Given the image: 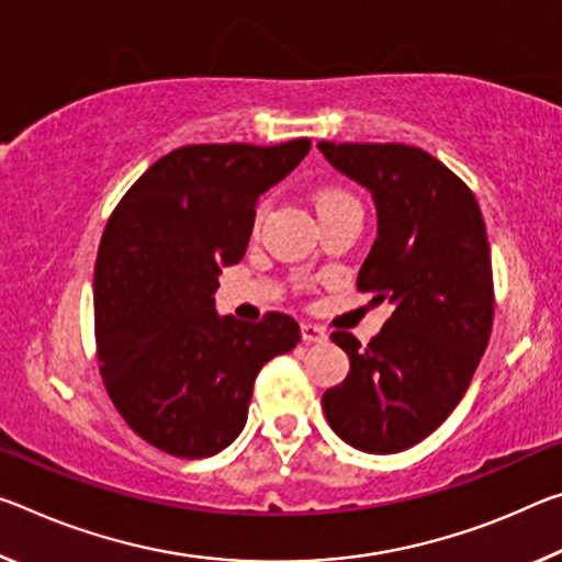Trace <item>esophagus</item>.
Segmentation results:
<instances>
[{
	"instance_id": "1",
	"label": "esophagus",
	"mask_w": 562,
	"mask_h": 562,
	"mask_svg": "<svg viewBox=\"0 0 562 562\" xmlns=\"http://www.w3.org/2000/svg\"><path fill=\"white\" fill-rule=\"evenodd\" d=\"M300 333H302V340L305 342H325L327 340V333L325 327H319L315 323H300Z\"/></svg>"
}]
</instances>
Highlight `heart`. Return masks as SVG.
Wrapping results in <instances>:
<instances>
[{
	"mask_svg": "<svg viewBox=\"0 0 562 562\" xmlns=\"http://www.w3.org/2000/svg\"><path fill=\"white\" fill-rule=\"evenodd\" d=\"M352 198L347 192H342V190H323L315 198V207H317V212L319 210H325V207H329V204H337V202H350Z\"/></svg>",
	"mask_w": 562,
	"mask_h": 562,
	"instance_id": "obj_1",
	"label": "heart"
}]
</instances>
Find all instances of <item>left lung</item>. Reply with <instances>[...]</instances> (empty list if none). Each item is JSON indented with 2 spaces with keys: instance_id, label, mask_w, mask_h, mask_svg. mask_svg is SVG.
Instances as JSON below:
<instances>
[{
  "instance_id": "8db88e82",
  "label": "left lung",
  "mask_w": 562,
  "mask_h": 562,
  "mask_svg": "<svg viewBox=\"0 0 562 562\" xmlns=\"http://www.w3.org/2000/svg\"><path fill=\"white\" fill-rule=\"evenodd\" d=\"M317 147L372 192L378 239L358 290L393 310L368 345L345 329L333 333L350 372L323 395V409L347 445L387 456L448 420L487 347L495 295L483 212L470 187L420 147Z\"/></svg>"
}]
</instances>
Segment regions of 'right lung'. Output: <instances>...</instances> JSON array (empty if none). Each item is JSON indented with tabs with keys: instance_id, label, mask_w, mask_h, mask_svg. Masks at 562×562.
I'll return each instance as SVG.
<instances>
[{
	"instance_id": "right-lung-1",
	"label": "right lung",
	"mask_w": 562,
	"mask_h": 562,
	"mask_svg": "<svg viewBox=\"0 0 562 562\" xmlns=\"http://www.w3.org/2000/svg\"><path fill=\"white\" fill-rule=\"evenodd\" d=\"M310 153L282 145H187L130 187L94 262L97 360L117 413L175 458H210L247 423L257 372L300 342L284 313H215L222 267L243 260L260 194Z\"/></svg>"
}]
</instances>
